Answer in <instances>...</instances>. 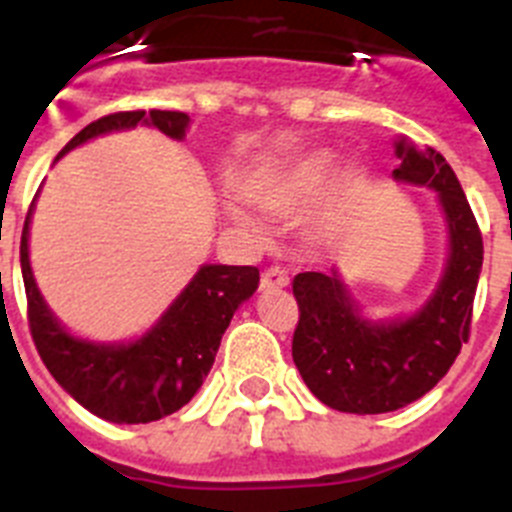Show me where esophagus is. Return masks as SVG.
Returning <instances> with one entry per match:
<instances>
[{
	"instance_id": "esophagus-1",
	"label": "esophagus",
	"mask_w": 512,
	"mask_h": 512,
	"mask_svg": "<svg viewBox=\"0 0 512 512\" xmlns=\"http://www.w3.org/2000/svg\"><path fill=\"white\" fill-rule=\"evenodd\" d=\"M286 286H288V273L283 268H278V265H273V268H268L265 273H262V281H260L262 291H278V288H286Z\"/></svg>"
}]
</instances>
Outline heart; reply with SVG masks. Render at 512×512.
<instances>
[{
  "mask_svg": "<svg viewBox=\"0 0 512 512\" xmlns=\"http://www.w3.org/2000/svg\"><path fill=\"white\" fill-rule=\"evenodd\" d=\"M335 177V157L330 151H317L283 172L257 177L250 185L252 201L275 219L304 211L327 193Z\"/></svg>",
  "mask_w": 512,
  "mask_h": 512,
  "instance_id": "b5f03b06",
  "label": "heart"
}]
</instances>
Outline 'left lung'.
Masks as SVG:
<instances>
[{"instance_id": "8db88e82", "label": "left lung", "mask_w": 512, "mask_h": 512, "mask_svg": "<svg viewBox=\"0 0 512 512\" xmlns=\"http://www.w3.org/2000/svg\"><path fill=\"white\" fill-rule=\"evenodd\" d=\"M394 151L402 159L394 180L435 190L448 221L451 255L428 304L407 319L368 322L337 270L293 278L299 304L293 363L319 402L353 415L407 407L446 376L469 340L482 273V231L451 164L407 136L394 141Z\"/></svg>"}]
</instances>
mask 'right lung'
<instances>
[{"mask_svg":"<svg viewBox=\"0 0 512 512\" xmlns=\"http://www.w3.org/2000/svg\"><path fill=\"white\" fill-rule=\"evenodd\" d=\"M139 123L182 141L190 118L180 110H123L105 115L82 128L59 157L100 133L126 131ZM30 216L33 206L25 216L20 242L28 324L38 355L53 379L84 410L118 425L162 420L185 407L211 371L234 311L257 291L260 270L252 265H203L144 337L121 345L87 342L61 327L35 286L28 257Z\"/></svg>","mask_w":512,"mask_h":512,"instance_id":"obj_1","label":"right lung"}]
</instances>
